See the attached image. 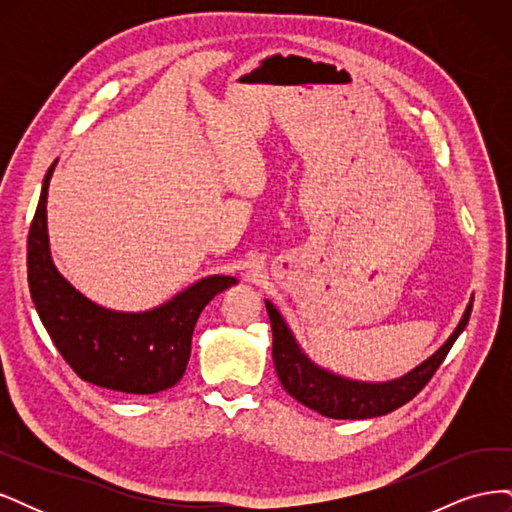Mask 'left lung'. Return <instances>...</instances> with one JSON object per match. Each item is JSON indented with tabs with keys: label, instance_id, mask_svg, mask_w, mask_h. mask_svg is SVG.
Wrapping results in <instances>:
<instances>
[{
	"label": "left lung",
	"instance_id": "8db88e82",
	"mask_svg": "<svg viewBox=\"0 0 512 512\" xmlns=\"http://www.w3.org/2000/svg\"><path fill=\"white\" fill-rule=\"evenodd\" d=\"M472 301L474 297L466 305V312H463L451 337H448L427 361L410 369L408 374L393 380L363 382L339 376L335 371L320 367L318 363L309 359L307 352L299 346L297 337L290 331L284 316L280 314V309L267 299L265 305L273 331V363L277 378H280L288 395L301 401L303 406L329 418H350V421H359V418L389 414L399 406L408 404L416 393H421L423 386L431 380L433 374H436V369L442 365L444 356L455 344V339L463 333V329H466L472 314Z\"/></svg>",
	"mask_w": 512,
	"mask_h": 512
}]
</instances>
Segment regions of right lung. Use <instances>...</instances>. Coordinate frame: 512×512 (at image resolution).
<instances>
[{
  "instance_id": "right-lung-1",
  "label": "right lung",
  "mask_w": 512,
  "mask_h": 512,
  "mask_svg": "<svg viewBox=\"0 0 512 512\" xmlns=\"http://www.w3.org/2000/svg\"><path fill=\"white\" fill-rule=\"evenodd\" d=\"M55 164L42 181L27 237V282L44 329L85 382L128 395L162 393L185 374L200 312L237 277L207 275L145 312H119L91 301L59 273L51 256L46 198Z\"/></svg>"
}]
</instances>
